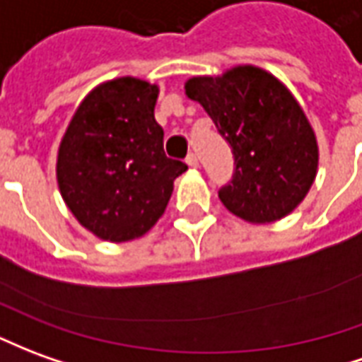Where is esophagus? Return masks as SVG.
I'll return each mask as SVG.
<instances>
[{
    "instance_id": "esophagus-1",
    "label": "esophagus",
    "mask_w": 362,
    "mask_h": 362,
    "mask_svg": "<svg viewBox=\"0 0 362 362\" xmlns=\"http://www.w3.org/2000/svg\"><path fill=\"white\" fill-rule=\"evenodd\" d=\"M186 164H188L189 168H198V166H199L198 156L194 155V153H189V155L186 156Z\"/></svg>"
}]
</instances>
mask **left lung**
I'll return each instance as SVG.
<instances>
[{"instance_id": "left-lung-1", "label": "left lung", "mask_w": 362, "mask_h": 362, "mask_svg": "<svg viewBox=\"0 0 362 362\" xmlns=\"http://www.w3.org/2000/svg\"><path fill=\"white\" fill-rule=\"evenodd\" d=\"M186 95L216 123L235 156L231 182L219 199L249 223H272L304 202L312 188L320 148L312 123L294 93L252 64L221 76H192Z\"/></svg>"}]
</instances>
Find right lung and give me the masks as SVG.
Returning <instances> with one entry per match:
<instances>
[{
  "label": "right lung",
  "mask_w": 362,
  "mask_h": 362,
  "mask_svg": "<svg viewBox=\"0 0 362 362\" xmlns=\"http://www.w3.org/2000/svg\"><path fill=\"white\" fill-rule=\"evenodd\" d=\"M158 86L123 76L80 102L57 156V182L78 223L110 243L139 239L163 217L188 166L166 158Z\"/></svg>",
  "instance_id": "1"
}]
</instances>
